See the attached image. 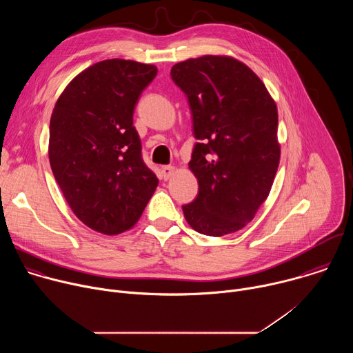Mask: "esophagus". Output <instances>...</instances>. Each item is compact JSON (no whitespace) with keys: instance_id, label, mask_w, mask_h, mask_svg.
<instances>
[{"instance_id":"1","label":"esophagus","mask_w":353,"mask_h":353,"mask_svg":"<svg viewBox=\"0 0 353 353\" xmlns=\"http://www.w3.org/2000/svg\"><path fill=\"white\" fill-rule=\"evenodd\" d=\"M174 172H176V169L173 166H163L162 168V177L165 180H169L174 174Z\"/></svg>"}]
</instances>
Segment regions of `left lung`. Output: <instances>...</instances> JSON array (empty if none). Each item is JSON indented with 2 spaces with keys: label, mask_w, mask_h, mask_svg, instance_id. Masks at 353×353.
<instances>
[{
  "label": "left lung",
  "mask_w": 353,
  "mask_h": 353,
  "mask_svg": "<svg viewBox=\"0 0 353 353\" xmlns=\"http://www.w3.org/2000/svg\"><path fill=\"white\" fill-rule=\"evenodd\" d=\"M170 75L187 96L198 139L188 166L199 188L183 205L185 221L207 236L237 232L253 221L278 170L276 105L263 81L233 57L190 59Z\"/></svg>",
  "instance_id": "8db88e82"
}]
</instances>
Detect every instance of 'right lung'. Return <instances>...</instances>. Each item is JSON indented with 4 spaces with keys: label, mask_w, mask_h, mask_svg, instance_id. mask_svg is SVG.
<instances>
[{
    "label": "right lung",
    "mask_w": 353,
    "mask_h": 353,
    "mask_svg": "<svg viewBox=\"0 0 353 353\" xmlns=\"http://www.w3.org/2000/svg\"><path fill=\"white\" fill-rule=\"evenodd\" d=\"M158 68L105 60L78 74L50 119L48 159L77 218L103 234L131 229L158 187L132 125L142 90Z\"/></svg>",
    "instance_id": "right-lung-1"
}]
</instances>
